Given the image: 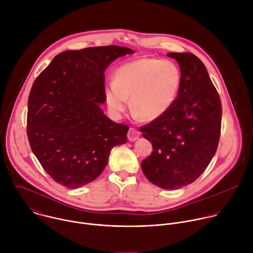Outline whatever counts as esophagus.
<instances>
[{
	"label": "esophagus",
	"mask_w": 253,
	"mask_h": 253,
	"mask_svg": "<svg viewBox=\"0 0 253 253\" xmlns=\"http://www.w3.org/2000/svg\"><path fill=\"white\" fill-rule=\"evenodd\" d=\"M127 136H128V139H129L130 141H136V140L140 137V132H139L137 129L131 127V128L129 129V131H128Z\"/></svg>",
	"instance_id": "esophagus-1"
}]
</instances>
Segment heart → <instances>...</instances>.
I'll return each mask as SVG.
<instances>
[{
  "label": "heart",
  "instance_id": "1",
  "mask_svg": "<svg viewBox=\"0 0 253 253\" xmlns=\"http://www.w3.org/2000/svg\"><path fill=\"white\" fill-rule=\"evenodd\" d=\"M182 74L171 60L142 57L120 66L114 81L106 85L105 102L110 114L118 118L128 106L144 120H155L164 115L174 104Z\"/></svg>",
  "mask_w": 253,
  "mask_h": 253
}]
</instances>
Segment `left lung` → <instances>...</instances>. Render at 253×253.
<instances>
[{"label": "left lung", "instance_id": "left-lung-1", "mask_svg": "<svg viewBox=\"0 0 253 253\" xmlns=\"http://www.w3.org/2000/svg\"><path fill=\"white\" fill-rule=\"evenodd\" d=\"M167 56L179 64L181 86L170 109L140 128L153 146L141 167L151 183L163 189H178L194 182L217 150L221 102L198 57L191 53Z\"/></svg>", "mask_w": 253, "mask_h": 253}]
</instances>
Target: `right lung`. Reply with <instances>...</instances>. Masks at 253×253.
I'll return each mask as SVG.
<instances>
[{
	"mask_svg": "<svg viewBox=\"0 0 253 253\" xmlns=\"http://www.w3.org/2000/svg\"><path fill=\"white\" fill-rule=\"evenodd\" d=\"M134 51L91 47L57 55L35 80L28 100L31 149L55 181L75 189L95 180L111 149L127 142L129 127L105 116L104 72Z\"/></svg>",
	"mask_w": 253,
	"mask_h": 253,
	"instance_id": "right-lung-1",
	"label": "right lung"
}]
</instances>
